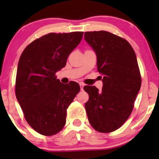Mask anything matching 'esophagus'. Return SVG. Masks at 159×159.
I'll return each mask as SVG.
<instances>
[{
    "instance_id": "esophagus-1",
    "label": "esophagus",
    "mask_w": 159,
    "mask_h": 159,
    "mask_svg": "<svg viewBox=\"0 0 159 159\" xmlns=\"http://www.w3.org/2000/svg\"><path fill=\"white\" fill-rule=\"evenodd\" d=\"M84 83H82V82H81V83H80V87H81V90H83V88H84Z\"/></svg>"
}]
</instances>
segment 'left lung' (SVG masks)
I'll return each instance as SVG.
<instances>
[{
	"mask_svg": "<svg viewBox=\"0 0 159 159\" xmlns=\"http://www.w3.org/2000/svg\"><path fill=\"white\" fill-rule=\"evenodd\" d=\"M84 39L97 57V69L103 75L102 90L84 87L90 125L99 132L116 130L126 121L141 86L136 54L129 42L111 33L85 32Z\"/></svg>",
	"mask_w": 159,
	"mask_h": 159,
	"instance_id": "left-lung-1",
	"label": "left lung"
}]
</instances>
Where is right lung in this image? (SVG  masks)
Here are the masks:
<instances>
[{"instance_id":"add662e5","label":"right lung","mask_w":159,"mask_h":159,"mask_svg":"<svg viewBox=\"0 0 159 159\" xmlns=\"http://www.w3.org/2000/svg\"><path fill=\"white\" fill-rule=\"evenodd\" d=\"M83 34L51 33L32 42L20 57L16 98L27 123L43 135H53L63 129L67 107L80 91L78 83L62 84L55 73L66 64Z\"/></svg>"}]
</instances>
